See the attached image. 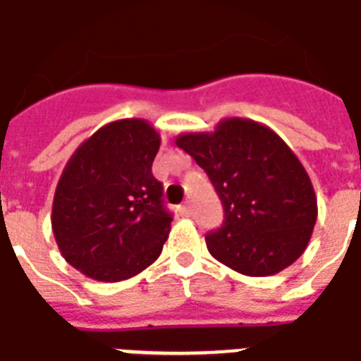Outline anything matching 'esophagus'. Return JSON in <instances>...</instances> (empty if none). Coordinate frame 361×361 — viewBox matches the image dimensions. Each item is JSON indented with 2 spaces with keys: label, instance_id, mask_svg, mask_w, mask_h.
<instances>
[{
  "label": "esophagus",
  "instance_id": "obj_1",
  "mask_svg": "<svg viewBox=\"0 0 361 361\" xmlns=\"http://www.w3.org/2000/svg\"><path fill=\"white\" fill-rule=\"evenodd\" d=\"M180 213L183 216H189L190 215V206H189V204H185V206H181L180 207Z\"/></svg>",
  "mask_w": 361,
  "mask_h": 361
}]
</instances>
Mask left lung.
Segmentation results:
<instances>
[{
	"label": "left lung",
	"mask_w": 361,
	"mask_h": 361,
	"mask_svg": "<svg viewBox=\"0 0 361 361\" xmlns=\"http://www.w3.org/2000/svg\"><path fill=\"white\" fill-rule=\"evenodd\" d=\"M176 145L209 176L224 207L206 235L211 256L247 276H271L306 250L317 221L310 176L267 126L228 118L213 133H185Z\"/></svg>",
	"instance_id": "left-lung-1"
}]
</instances>
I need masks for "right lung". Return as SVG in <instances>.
Wrapping results in <instances>:
<instances>
[{
  "label": "right lung",
  "mask_w": 361,
  "mask_h": 361,
  "mask_svg": "<svg viewBox=\"0 0 361 361\" xmlns=\"http://www.w3.org/2000/svg\"><path fill=\"white\" fill-rule=\"evenodd\" d=\"M161 139L146 120L99 128L64 166L51 228L70 265L98 282H120L159 257L172 215L152 174Z\"/></svg>",
  "instance_id": "obj_1"
}]
</instances>
